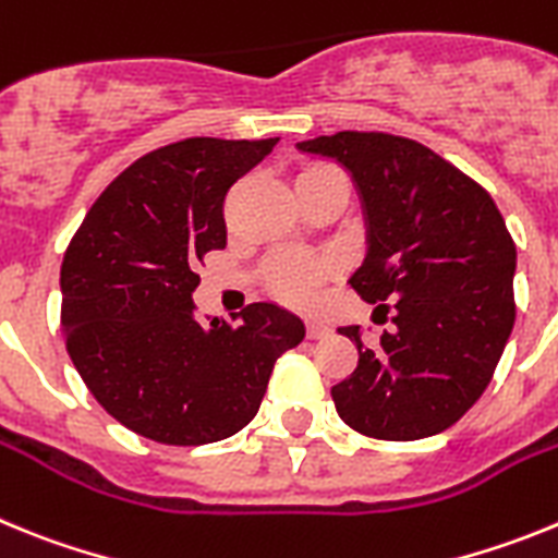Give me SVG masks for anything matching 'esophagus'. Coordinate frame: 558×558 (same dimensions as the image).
Segmentation results:
<instances>
[{
    "instance_id": "esophagus-1",
    "label": "esophagus",
    "mask_w": 558,
    "mask_h": 558,
    "mask_svg": "<svg viewBox=\"0 0 558 558\" xmlns=\"http://www.w3.org/2000/svg\"><path fill=\"white\" fill-rule=\"evenodd\" d=\"M329 332H332V329H329V324L322 322V318H310L307 322V338H327Z\"/></svg>"
}]
</instances>
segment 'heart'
<instances>
[{
  "instance_id": "obj_1",
  "label": "heart",
  "mask_w": 558,
  "mask_h": 558,
  "mask_svg": "<svg viewBox=\"0 0 558 558\" xmlns=\"http://www.w3.org/2000/svg\"><path fill=\"white\" fill-rule=\"evenodd\" d=\"M329 172H338V170L327 165L304 167L295 181L315 179V175H329ZM315 279H318V268H315V265H293V268H284L282 274H279L276 288H279V293L288 295V299H299V302H304V299H310V293H313Z\"/></svg>"
}]
</instances>
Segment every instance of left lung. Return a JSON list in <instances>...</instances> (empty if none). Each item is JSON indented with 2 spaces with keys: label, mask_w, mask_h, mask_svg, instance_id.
<instances>
[{
  "label": "left lung",
  "mask_w": 558,
  "mask_h": 558,
  "mask_svg": "<svg viewBox=\"0 0 558 558\" xmlns=\"http://www.w3.org/2000/svg\"><path fill=\"white\" fill-rule=\"evenodd\" d=\"M338 161L357 190L366 256L349 284L388 313L393 329L363 347L332 388L338 416L383 441L447 430L489 386L514 327L517 248L495 201L430 147L391 133L340 131L299 142Z\"/></svg>",
  "instance_id": "obj_1"
}]
</instances>
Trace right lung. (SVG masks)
I'll return each instance as SVG.
<instances>
[{"instance_id": "right-lung-1", "label": "right lung", "mask_w": 558, "mask_h": 558, "mask_svg": "<svg viewBox=\"0 0 558 558\" xmlns=\"http://www.w3.org/2000/svg\"><path fill=\"white\" fill-rule=\"evenodd\" d=\"M279 140L165 145L106 186L61 265L66 352L120 425L159 445L198 447L243 430L276 357L304 322L254 302L231 322L195 318V265L226 248L223 201Z\"/></svg>"}]
</instances>
